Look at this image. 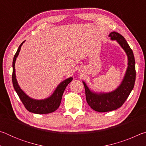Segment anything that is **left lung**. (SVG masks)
Masks as SVG:
<instances>
[{
  "label": "left lung",
  "mask_w": 146,
  "mask_h": 146,
  "mask_svg": "<svg viewBox=\"0 0 146 146\" xmlns=\"http://www.w3.org/2000/svg\"><path fill=\"white\" fill-rule=\"evenodd\" d=\"M109 36L111 40L117 41L126 53L127 68L120 84L111 92L97 93L91 91L84 81H82L86 101L91 109L98 112L111 111L120 108L129 97L135 82V60L132 49L124 37L117 32H111Z\"/></svg>",
  "instance_id": "8db88e82"
}]
</instances>
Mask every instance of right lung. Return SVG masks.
Listing matches in <instances>:
<instances>
[{"label": "right lung", "mask_w": 146, "mask_h": 146, "mask_svg": "<svg viewBox=\"0 0 146 146\" xmlns=\"http://www.w3.org/2000/svg\"><path fill=\"white\" fill-rule=\"evenodd\" d=\"M23 42H22L17 49L15 55L14 56L13 60V74H12V82L15 90L20 98V99L25 106L26 109L29 112L35 113V114H48L54 112L60 106L62 97L64 90L69 84L73 80L72 77H70L59 84L54 91L52 95L49 97L42 100H36L32 98L24 93V91L20 88L18 82H17L16 75H15V61L18 56L21 46H23Z\"/></svg>", "instance_id": "right-lung-1"}]
</instances>
